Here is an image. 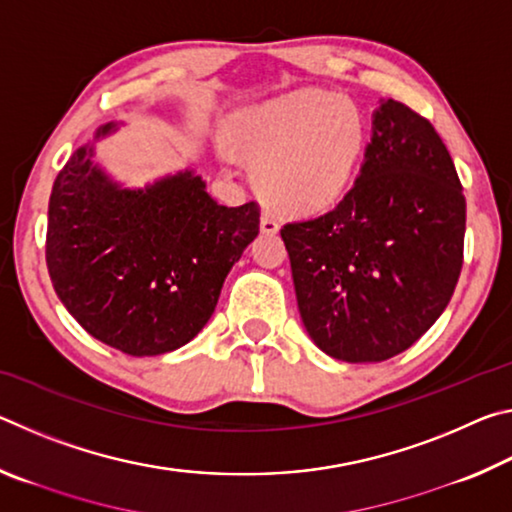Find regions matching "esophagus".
Masks as SVG:
<instances>
[{
    "label": "esophagus",
    "mask_w": 512,
    "mask_h": 512,
    "mask_svg": "<svg viewBox=\"0 0 512 512\" xmlns=\"http://www.w3.org/2000/svg\"><path fill=\"white\" fill-rule=\"evenodd\" d=\"M259 228H262L264 235H275V232L280 230V223H277V219L271 212H264L262 219H259Z\"/></svg>",
    "instance_id": "34e87169"
}]
</instances>
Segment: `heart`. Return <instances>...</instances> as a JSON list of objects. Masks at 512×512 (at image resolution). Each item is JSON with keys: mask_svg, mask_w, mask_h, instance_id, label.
Returning <instances> with one entry per match:
<instances>
[{"mask_svg": "<svg viewBox=\"0 0 512 512\" xmlns=\"http://www.w3.org/2000/svg\"><path fill=\"white\" fill-rule=\"evenodd\" d=\"M366 137L357 103L325 90H296L239 110L228 142L255 162V187L268 205L311 216L348 192Z\"/></svg>", "mask_w": 512, "mask_h": 512, "instance_id": "1", "label": "heart"}]
</instances>
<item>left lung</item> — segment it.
Returning <instances> with one entry per match:
<instances>
[{"instance_id": "obj_1", "label": "left lung", "mask_w": 512, "mask_h": 512, "mask_svg": "<svg viewBox=\"0 0 512 512\" xmlns=\"http://www.w3.org/2000/svg\"><path fill=\"white\" fill-rule=\"evenodd\" d=\"M280 235L311 341L339 361L391 359L436 323L461 275L465 196L452 155L427 119L381 99L350 192Z\"/></svg>"}]
</instances>
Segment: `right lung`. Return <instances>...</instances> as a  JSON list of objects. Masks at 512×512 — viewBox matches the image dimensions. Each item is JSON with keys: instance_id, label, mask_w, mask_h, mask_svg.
I'll list each match as a JSON object with an SVG mask.
<instances>
[{"instance_id": "right-lung-1", "label": "right lung", "mask_w": 512, "mask_h": 512, "mask_svg": "<svg viewBox=\"0 0 512 512\" xmlns=\"http://www.w3.org/2000/svg\"><path fill=\"white\" fill-rule=\"evenodd\" d=\"M97 128L56 176L47 268L94 339L131 357L183 348L212 318L230 268L259 232V205L225 207L194 169L124 187L94 162Z\"/></svg>"}]
</instances>
